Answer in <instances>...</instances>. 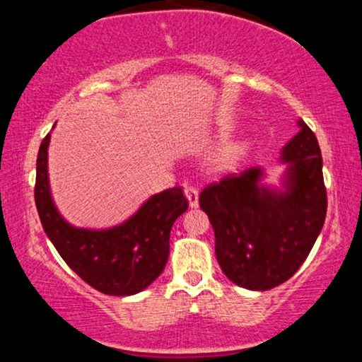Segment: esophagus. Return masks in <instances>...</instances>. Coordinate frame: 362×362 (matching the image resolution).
I'll use <instances>...</instances> for the list:
<instances>
[{"label":"esophagus","mask_w":362,"mask_h":362,"mask_svg":"<svg viewBox=\"0 0 362 362\" xmlns=\"http://www.w3.org/2000/svg\"><path fill=\"white\" fill-rule=\"evenodd\" d=\"M184 194H185L187 201H189L190 207H197L199 206V192H197V189H195V187H185Z\"/></svg>","instance_id":"1"}]
</instances>
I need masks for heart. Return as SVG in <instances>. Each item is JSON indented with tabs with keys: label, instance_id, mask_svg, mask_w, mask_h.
I'll use <instances>...</instances> for the list:
<instances>
[{
	"label": "heart",
	"instance_id": "b5f03b06",
	"mask_svg": "<svg viewBox=\"0 0 362 362\" xmlns=\"http://www.w3.org/2000/svg\"><path fill=\"white\" fill-rule=\"evenodd\" d=\"M238 151H240V144H230V146L224 149V158H233Z\"/></svg>",
	"mask_w": 362,
	"mask_h": 362
}]
</instances>
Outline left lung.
<instances>
[{
	"mask_svg": "<svg viewBox=\"0 0 362 362\" xmlns=\"http://www.w3.org/2000/svg\"><path fill=\"white\" fill-rule=\"evenodd\" d=\"M300 132L282 149L286 190L260 184V167L230 173L206 185L199 206L213 224L216 259L224 276L253 291L276 288L306 260L327 216L322 151L313 131Z\"/></svg>",
	"mask_w": 362,
	"mask_h": 362,
	"instance_id": "left-lung-1",
	"label": "left lung"
}]
</instances>
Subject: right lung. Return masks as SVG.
<instances>
[{"instance_id":"1","label":"right lung","mask_w":362,"mask_h":362,"mask_svg":"<svg viewBox=\"0 0 362 362\" xmlns=\"http://www.w3.org/2000/svg\"><path fill=\"white\" fill-rule=\"evenodd\" d=\"M42 139L37 156L35 206L45 235L62 260L91 288L110 296H131L146 289L165 269L170 253V230L189 202L180 187L148 199L126 223L110 230H81L62 219L51 197L47 148Z\"/></svg>"}]
</instances>
